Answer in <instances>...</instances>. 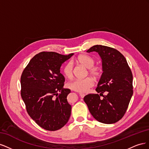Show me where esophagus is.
I'll return each mask as SVG.
<instances>
[{"label":"esophagus","mask_w":149,"mask_h":149,"mask_svg":"<svg viewBox=\"0 0 149 149\" xmlns=\"http://www.w3.org/2000/svg\"><path fill=\"white\" fill-rule=\"evenodd\" d=\"M79 95H80V96L82 98H83V97H84V96H85V94H82V93H80Z\"/></svg>","instance_id":"obj_1"}]
</instances>
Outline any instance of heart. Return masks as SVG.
Here are the masks:
<instances>
[{"instance_id": "b5f03b06", "label": "heart", "mask_w": 149, "mask_h": 149, "mask_svg": "<svg viewBox=\"0 0 149 149\" xmlns=\"http://www.w3.org/2000/svg\"><path fill=\"white\" fill-rule=\"evenodd\" d=\"M75 61L84 65L88 68V73L94 78H100L102 73V67L94 66L95 59L87 55H81L75 59ZM64 75L68 78H71L73 75V63L71 61L67 62L63 68ZM94 86L93 79L88 77L84 79H75L68 83V87L75 91L81 93H86Z\"/></svg>"}]
</instances>
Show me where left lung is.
Listing matches in <instances>:
<instances>
[{
  "label": "left lung",
  "instance_id": "1",
  "mask_svg": "<svg viewBox=\"0 0 149 149\" xmlns=\"http://www.w3.org/2000/svg\"><path fill=\"white\" fill-rule=\"evenodd\" d=\"M93 52L101 56L103 71L96 91L100 95L104 92L108 94L102 99L98 94H89L84 101L94 119L114 124L123 118L132 96V71L125 58L117 49L97 45L87 50Z\"/></svg>",
  "mask_w": 149,
  "mask_h": 149
}]
</instances>
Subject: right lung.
I'll list each match as a JSON object with an SVG mask.
<instances>
[{
  "mask_svg": "<svg viewBox=\"0 0 149 149\" xmlns=\"http://www.w3.org/2000/svg\"><path fill=\"white\" fill-rule=\"evenodd\" d=\"M73 55L42 52L31 58L22 72L21 96L29 115L43 129L55 131L68 123L71 106L67 100L70 89L63 88L61 65Z\"/></svg>",
  "mask_w": 149,
  "mask_h": 149,
  "instance_id": "add662e5",
  "label": "right lung"
}]
</instances>
